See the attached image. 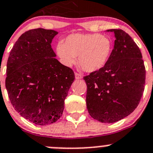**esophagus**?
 Masks as SVG:
<instances>
[{"label":"esophagus","instance_id":"obj_1","mask_svg":"<svg viewBox=\"0 0 153 153\" xmlns=\"http://www.w3.org/2000/svg\"><path fill=\"white\" fill-rule=\"evenodd\" d=\"M75 79H81L83 78L82 75L81 74L78 73V72H75Z\"/></svg>","mask_w":153,"mask_h":153}]
</instances>
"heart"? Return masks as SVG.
<instances>
[{"mask_svg": "<svg viewBox=\"0 0 153 153\" xmlns=\"http://www.w3.org/2000/svg\"><path fill=\"white\" fill-rule=\"evenodd\" d=\"M112 50L111 40L99 34H72L56 47L57 55L64 65H73L78 56L79 65L89 72L102 69L107 64Z\"/></svg>", "mask_w": 153, "mask_h": 153, "instance_id": "heart-1", "label": "heart"}]
</instances>
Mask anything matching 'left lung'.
<instances>
[{
  "mask_svg": "<svg viewBox=\"0 0 153 153\" xmlns=\"http://www.w3.org/2000/svg\"><path fill=\"white\" fill-rule=\"evenodd\" d=\"M114 32L115 45L107 64L84 77L86 101L92 118L114 123L132 113L144 90L146 69L142 55L132 38L122 29Z\"/></svg>",
  "mask_w": 153,
  "mask_h": 153,
  "instance_id": "8db88e82",
  "label": "left lung"
}]
</instances>
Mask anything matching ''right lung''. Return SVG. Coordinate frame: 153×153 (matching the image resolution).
I'll use <instances>...</instances> for the list:
<instances>
[{
	"label": "right lung",
	"instance_id": "add662e5",
	"mask_svg": "<svg viewBox=\"0 0 153 153\" xmlns=\"http://www.w3.org/2000/svg\"><path fill=\"white\" fill-rule=\"evenodd\" d=\"M58 32L38 28L20 36L11 50L6 88L14 109L38 125L56 122L75 80L72 69L56 58L51 43Z\"/></svg>",
	"mask_w": 153,
	"mask_h": 153
}]
</instances>
